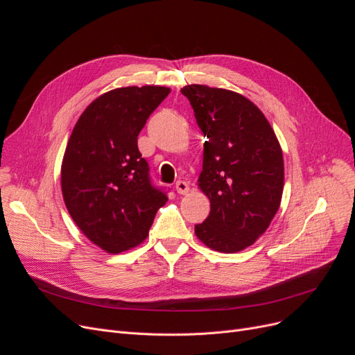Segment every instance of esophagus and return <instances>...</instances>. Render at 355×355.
Wrapping results in <instances>:
<instances>
[{
  "label": "esophagus",
  "instance_id": "esophagus-1",
  "mask_svg": "<svg viewBox=\"0 0 355 355\" xmlns=\"http://www.w3.org/2000/svg\"><path fill=\"white\" fill-rule=\"evenodd\" d=\"M175 190H177V193L178 194H181V196H184V194H187L189 191H190V185L185 182V181H177V184H175Z\"/></svg>",
  "mask_w": 355,
  "mask_h": 355
}]
</instances>
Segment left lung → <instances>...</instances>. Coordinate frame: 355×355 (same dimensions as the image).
I'll list each match as a JSON object with an SVG mask.
<instances>
[{
  "label": "left lung",
  "mask_w": 355,
  "mask_h": 355,
  "mask_svg": "<svg viewBox=\"0 0 355 355\" xmlns=\"http://www.w3.org/2000/svg\"><path fill=\"white\" fill-rule=\"evenodd\" d=\"M204 142L198 187L210 200V214L196 226L207 248L236 253L269 227L284 191L282 148L265 115L236 92L189 85Z\"/></svg>",
  "instance_id": "obj_1"
}]
</instances>
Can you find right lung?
<instances>
[{
    "label": "right lung",
    "instance_id": "obj_1",
    "mask_svg": "<svg viewBox=\"0 0 355 355\" xmlns=\"http://www.w3.org/2000/svg\"><path fill=\"white\" fill-rule=\"evenodd\" d=\"M164 86H128L103 93L80 115L62 162V193L82 233L107 253L146 239L166 191L157 189L138 149L149 115L168 96Z\"/></svg>",
    "mask_w": 355,
    "mask_h": 355
}]
</instances>
